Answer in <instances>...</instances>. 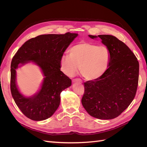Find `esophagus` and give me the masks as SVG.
Returning a JSON list of instances; mask_svg holds the SVG:
<instances>
[{
	"label": "esophagus",
	"mask_w": 147,
	"mask_h": 147,
	"mask_svg": "<svg viewBox=\"0 0 147 147\" xmlns=\"http://www.w3.org/2000/svg\"><path fill=\"white\" fill-rule=\"evenodd\" d=\"M72 82H73L74 83H75V82H79V83H81V82H82L81 80H80V79H79V78H75V79H73V80H72Z\"/></svg>",
	"instance_id": "1"
}]
</instances>
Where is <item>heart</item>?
Returning a JSON list of instances; mask_svg holds the SVG:
<instances>
[{"label":"heart","instance_id":"heart-1","mask_svg":"<svg viewBox=\"0 0 147 147\" xmlns=\"http://www.w3.org/2000/svg\"><path fill=\"white\" fill-rule=\"evenodd\" d=\"M110 61V51L104 45L97 46L82 42L71 47L69 55L60 59L61 70L69 77L78 71L86 80H94L102 77L107 70Z\"/></svg>","mask_w":147,"mask_h":147}]
</instances>
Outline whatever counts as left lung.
Returning a JSON list of instances; mask_svg holds the SVG:
<instances>
[{
	"label": "left lung",
	"instance_id": "left-lung-1",
	"mask_svg": "<svg viewBox=\"0 0 147 147\" xmlns=\"http://www.w3.org/2000/svg\"><path fill=\"white\" fill-rule=\"evenodd\" d=\"M91 38L96 35H89ZM110 51L109 67L102 77L84 83L83 107L91 116L101 119L118 117L134 99L139 82V64L125 43L110 35H99Z\"/></svg>",
	"mask_w": 147,
	"mask_h": 147
}]
</instances>
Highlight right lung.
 Masks as SVG:
<instances>
[{
	"label": "right lung",
	"mask_w": 147,
	"mask_h": 147,
	"mask_svg": "<svg viewBox=\"0 0 147 147\" xmlns=\"http://www.w3.org/2000/svg\"><path fill=\"white\" fill-rule=\"evenodd\" d=\"M78 34H45L26 41L13 57L10 90L16 104L26 117L42 121L51 117L59 107L60 94L72 81L61 70L60 59ZM32 61L41 67L45 76L41 89L32 97L25 98L16 84V69L19 63Z\"/></svg>",
	"instance_id": "right-lung-1"
}]
</instances>
